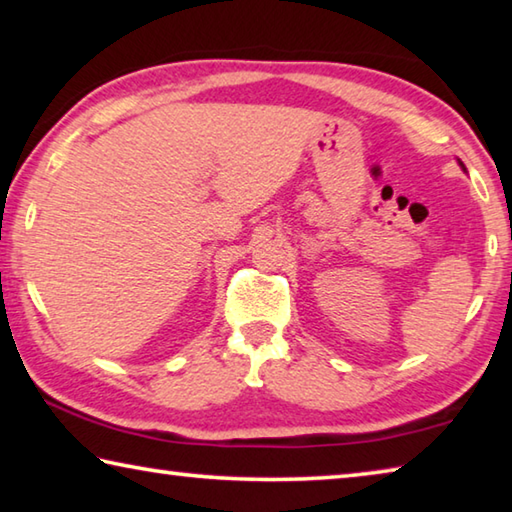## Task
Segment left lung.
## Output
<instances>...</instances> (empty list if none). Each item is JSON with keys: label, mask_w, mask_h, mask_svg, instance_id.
<instances>
[{"label": "left lung", "mask_w": 512, "mask_h": 512, "mask_svg": "<svg viewBox=\"0 0 512 512\" xmlns=\"http://www.w3.org/2000/svg\"><path fill=\"white\" fill-rule=\"evenodd\" d=\"M461 167H463V164H461Z\"/></svg>", "instance_id": "left-lung-1"}]
</instances>
